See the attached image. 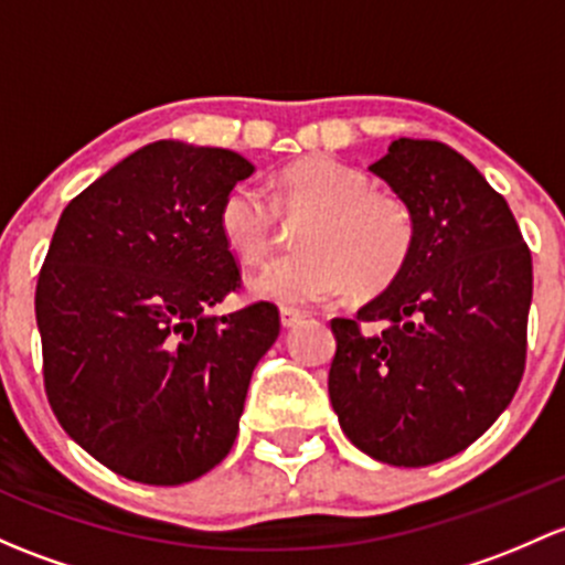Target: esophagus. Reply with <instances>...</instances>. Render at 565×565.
Segmentation results:
<instances>
[{"instance_id":"esophagus-1","label":"esophagus","mask_w":565,"mask_h":565,"mask_svg":"<svg viewBox=\"0 0 565 565\" xmlns=\"http://www.w3.org/2000/svg\"><path fill=\"white\" fill-rule=\"evenodd\" d=\"M302 319H306V317H302L300 311H292V308H284V311H281V324H284V328H287V330H289V328H298Z\"/></svg>"}]
</instances>
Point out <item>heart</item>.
I'll use <instances>...</instances> for the list:
<instances>
[{
	"label": "heart",
	"mask_w": 565,
	"mask_h": 565,
	"mask_svg": "<svg viewBox=\"0 0 565 565\" xmlns=\"http://www.w3.org/2000/svg\"><path fill=\"white\" fill-rule=\"evenodd\" d=\"M278 213L306 218L300 254L278 259L252 289L281 306H313L387 289L414 254L417 224L412 207L379 192L365 170L330 157L289 164L270 186V198L252 183H237L218 207V230L246 265H263L276 246Z\"/></svg>",
	"instance_id": "b5f03b06"
}]
</instances>
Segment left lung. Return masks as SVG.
Wrapping results in <instances>:
<instances>
[{
	"instance_id": "left-lung-1",
	"label": "left lung",
	"mask_w": 565,
	"mask_h": 565,
	"mask_svg": "<svg viewBox=\"0 0 565 565\" xmlns=\"http://www.w3.org/2000/svg\"><path fill=\"white\" fill-rule=\"evenodd\" d=\"M371 173L412 207L417 243L379 298L330 322V403L365 455L433 466L471 447L520 387L531 248L507 200L444 142L395 140Z\"/></svg>"
}]
</instances>
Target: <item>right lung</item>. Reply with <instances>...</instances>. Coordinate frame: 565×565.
Segmentation results:
<instances>
[{
  "label": "right lung",
  "instance_id": "1",
  "mask_svg": "<svg viewBox=\"0 0 565 565\" xmlns=\"http://www.w3.org/2000/svg\"><path fill=\"white\" fill-rule=\"evenodd\" d=\"M254 164L227 148L142 146L62 211L34 313L58 425L103 466L142 484H183L224 460L254 365L281 317L241 289L218 207Z\"/></svg>",
  "mask_w": 565,
  "mask_h": 565
}]
</instances>
